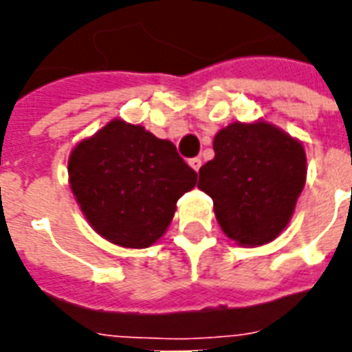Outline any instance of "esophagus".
<instances>
[{
	"label": "esophagus",
	"instance_id": "esophagus-1",
	"mask_svg": "<svg viewBox=\"0 0 352 352\" xmlns=\"http://www.w3.org/2000/svg\"><path fill=\"white\" fill-rule=\"evenodd\" d=\"M188 164H190V168L194 169V171H199V168H201V158H190Z\"/></svg>",
	"mask_w": 352,
	"mask_h": 352
}]
</instances>
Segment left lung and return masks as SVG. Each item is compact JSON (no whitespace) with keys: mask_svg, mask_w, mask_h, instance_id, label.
Wrapping results in <instances>:
<instances>
[{"mask_svg":"<svg viewBox=\"0 0 352 352\" xmlns=\"http://www.w3.org/2000/svg\"><path fill=\"white\" fill-rule=\"evenodd\" d=\"M214 158L199 169L222 232L241 247L273 241L294 214L307 177L303 145L275 124L232 122L213 139Z\"/></svg>","mask_w":352,"mask_h":352,"instance_id":"obj_1","label":"left lung"}]
</instances>
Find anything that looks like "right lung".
<instances>
[{"mask_svg": "<svg viewBox=\"0 0 352 352\" xmlns=\"http://www.w3.org/2000/svg\"><path fill=\"white\" fill-rule=\"evenodd\" d=\"M69 186L98 234L124 249H146L173 221L177 199L198 183L168 139L113 118L75 145Z\"/></svg>", "mask_w": 352, "mask_h": 352, "instance_id": "1", "label": "right lung"}]
</instances>
